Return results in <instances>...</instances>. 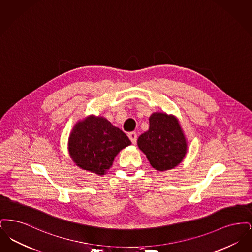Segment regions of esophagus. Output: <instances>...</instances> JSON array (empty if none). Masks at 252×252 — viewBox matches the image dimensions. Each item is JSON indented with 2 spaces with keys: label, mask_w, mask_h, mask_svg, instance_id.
Here are the masks:
<instances>
[{
  "label": "esophagus",
  "mask_w": 252,
  "mask_h": 252,
  "mask_svg": "<svg viewBox=\"0 0 252 252\" xmlns=\"http://www.w3.org/2000/svg\"><path fill=\"white\" fill-rule=\"evenodd\" d=\"M128 138L130 139L132 144H135L137 143V134H136L135 132H130V133L128 134Z\"/></svg>",
  "instance_id": "esophagus-1"
}]
</instances>
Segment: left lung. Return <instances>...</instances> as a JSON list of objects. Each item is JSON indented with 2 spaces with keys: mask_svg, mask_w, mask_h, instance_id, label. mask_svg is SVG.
<instances>
[{
  "mask_svg": "<svg viewBox=\"0 0 252 252\" xmlns=\"http://www.w3.org/2000/svg\"><path fill=\"white\" fill-rule=\"evenodd\" d=\"M139 148L157 171L178 166L187 153L188 144L179 119L166 112H153L149 117V129L137 141Z\"/></svg>",
  "mask_w": 252,
  "mask_h": 252,
  "instance_id": "1",
  "label": "left lung"
}]
</instances>
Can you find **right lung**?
Returning a JSON list of instances; mask_svg holds the SVG:
<instances>
[{
	"label": "right lung",
	"mask_w": 252,
	"mask_h": 252,
	"mask_svg": "<svg viewBox=\"0 0 252 252\" xmlns=\"http://www.w3.org/2000/svg\"><path fill=\"white\" fill-rule=\"evenodd\" d=\"M130 144L128 137L108 119L90 115L73 126L69 135L68 150L76 166L104 176L115 157Z\"/></svg>",
	"instance_id": "1"
}]
</instances>
